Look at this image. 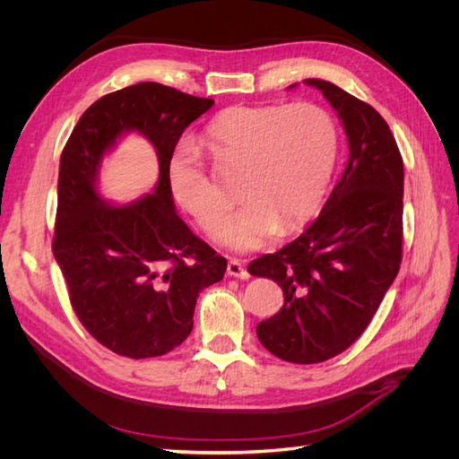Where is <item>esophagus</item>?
Returning a JSON list of instances; mask_svg holds the SVG:
<instances>
[{"label":"esophagus","mask_w":459,"mask_h":459,"mask_svg":"<svg viewBox=\"0 0 459 459\" xmlns=\"http://www.w3.org/2000/svg\"><path fill=\"white\" fill-rule=\"evenodd\" d=\"M228 273L233 277H239V280H248V277H251V273L243 268V264L235 258L228 262Z\"/></svg>","instance_id":"obj_1"}]
</instances>
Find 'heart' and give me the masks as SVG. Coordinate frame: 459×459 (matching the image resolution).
<instances>
[{
    "label": "heart",
    "mask_w": 459,
    "mask_h": 459,
    "mask_svg": "<svg viewBox=\"0 0 459 459\" xmlns=\"http://www.w3.org/2000/svg\"><path fill=\"white\" fill-rule=\"evenodd\" d=\"M220 162L243 166L239 193L247 199L224 228L233 251H256L308 220L327 189L337 155L335 122L314 103L235 105L206 126ZM169 186L178 204L206 233H218L228 199L206 176L199 152L179 143L169 159Z\"/></svg>",
    "instance_id": "b5f03b06"
}]
</instances>
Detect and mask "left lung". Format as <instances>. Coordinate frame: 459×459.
I'll use <instances>...</instances> for the list:
<instances>
[{"instance_id":"8db88e82","label":"left lung","mask_w":459,"mask_h":459,"mask_svg":"<svg viewBox=\"0 0 459 459\" xmlns=\"http://www.w3.org/2000/svg\"><path fill=\"white\" fill-rule=\"evenodd\" d=\"M304 84L337 110L349 160L314 224L253 260L248 273L283 289L281 310L256 325L264 349L285 362L317 364L362 335L400 270L404 162L371 105L325 80Z\"/></svg>"}]
</instances>
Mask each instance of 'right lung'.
I'll return each mask as SVG.
<instances>
[{
  "instance_id": "1",
  "label": "right lung",
  "mask_w": 459,
  "mask_h": 459,
  "mask_svg": "<svg viewBox=\"0 0 459 459\" xmlns=\"http://www.w3.org/2000/svg\"><path fill=\"white\" fill-rule=\"evenodd\" d=\"M212 100L140 82L103 95L80 117L63 149L53 255L90 335L120 356H162L193 329L199 293L224 277L228 260L176 214L169 159ZM156 147L160 179L126 205L99 195L105 154L124 134Z\"/></svg>"
}]
</instances>
